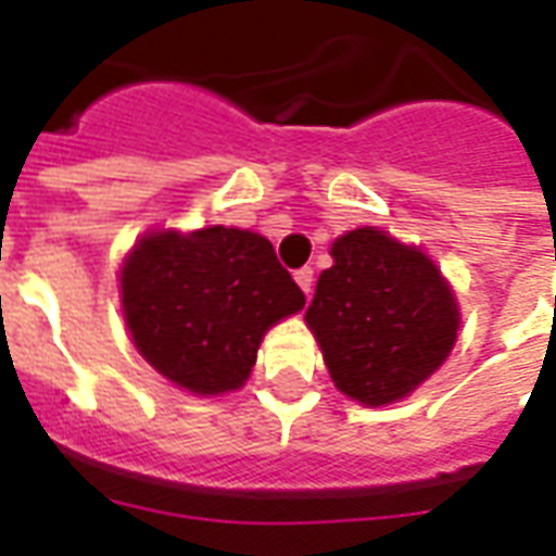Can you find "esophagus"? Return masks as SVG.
<instances>
[{
  "mask_svg": "<svg viewBox=\"0 0 556 556\" xmlns=\"http://www.w3.org/2000/svg\"><path fill=\"white\" fill-rule=\"evenodd\" d=\"M294 279H298V286L303 289V294L309 298V294H313V282H315L313 267H301V270H294Z\"/></svg>",
  "mask_w": 556,
  "mask_h": 556,
  "instance_id": "obj_1",
  "label": "esophagus"
}]
</instances>
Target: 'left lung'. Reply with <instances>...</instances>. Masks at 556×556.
Returning a JSON list of instances; mask_svg holds the SVG:
<instances>
[{
	"mask_svg": "<svg viewBox=\"0 0 556 556\" xmlns=\"http://www.w3.org/2000/svg\"><path fill=\"white\" fill-rule=\"evenodd\" d=\"M306 309L333 384L363 405L408 396L453 351L458 306L431 258L384 231L333 243Z\"/></svg>",
	"mask_w": 556,
	"mask_h": 556,
	"instance_id": "1",
	"label": "left lung"
}]
</instances>
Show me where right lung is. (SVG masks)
<instances>
[{
	"mask_svg": "<svg viewBox=\"0 0 556 556\" xmlns=\"http://www.w3.org/2000/svg\"><path fill=\"white\" fill-rule=\"evenodd\" d=\"M122 303L139 354L172 384L214 396L250 378L267 327L306 298L267 238L211 226L142 238L122 270Z\"/></svg>",
	"mask_w": 556,
	"mask_h": 556,
	"instance_id": "1",
	"label": "right lung"
}]
</instances>
